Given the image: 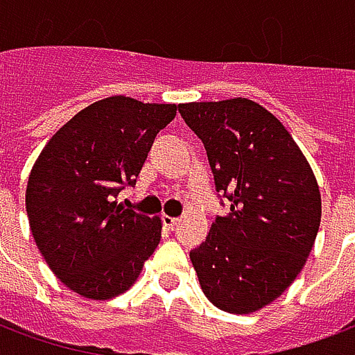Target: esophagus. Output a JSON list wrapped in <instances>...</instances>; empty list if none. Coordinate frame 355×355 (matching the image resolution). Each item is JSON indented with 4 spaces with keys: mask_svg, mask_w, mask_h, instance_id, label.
Listing matches in <instances>:
<instances>
[{
    "mask_svg": "<svg viewBox=\"0 0 355 355\" xmlns=\"http://www.w3.org/2000/svg\"><path fill=\"white\" fill-rule=\"evenodd\" d=\"M163 220V226L167 228V230H175L178 224V218H175V216H169V215H163L162 216Z\"/></svg>",
    "mask_w": 355,
    "mask_h": 355,
    "instance_id": "esophagus-1",
    "label": "esophagus"
}]
</instances>
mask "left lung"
Listing matches in <instances>:
<instances>
[{
	"mask_svg": "<svg viewBox=\"0 0 355 355\" xmlns=\"http://www.w3.org/2000/svg\"><path fill=\"white\" fill-rule=\"evenodd\" d=\"M178 112L207 150L216 192L232 203L190 253L201 289L224 312H257L295 282L312 251L318 180L289 131L257 102H190Z\"/></svg>",
	"mask_w": 355,
	"mask_h": 355,
	"instance_id": "8db88e82",
	"label": "left lung"
}]
</instances>
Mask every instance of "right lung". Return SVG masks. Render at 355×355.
<instances>
[{
    "label": "right lung",
    "instance_id": "add662e5",
    "mask_svg": "<svg viewBox=\"0 0 355 355\" xmlns=\"http://www.w3.org/2000/svg\"><path fill=\"white\" fill-rule=\"evenodd\" d=\"M177 104L110 96L81 110L32 167L26 213L35 245L68 289L93 300L121 295L162 239V220L117 203L137 184Z\"/></svg>",
    "mask_w": 355,
    "mask_h": 355
}]
</instances>
